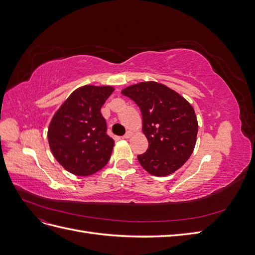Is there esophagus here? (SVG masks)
<instances>
[{"label": "esophagus", "mask_w": 255, "mask_h": 255, "mask_svg": "<svg viewBox=\"0 0 255 255\" xmlns=\"http://www.w3.org/2000/svg\"><path fill=\"white\" fill-rule=\"evenodd\" d=\"M130 136H132V133H130V132H128L126 135H123V136H122V138H125V139H128V138H129Z\"/></svg>", "instance_id": "34e87169"}]
</instances>
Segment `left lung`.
<instances>
[{
    "mask_svg": "<svg viewBox=\"0 0 255 255\" xmlns=\"http://www.w3.org/2000/svg\"><path fill=\"white\" fill-rule=\"evenodd\" d=\"M142 115V132L149 141L138 155L142 168L155 176L180 169L195 149L198 121L192 106L177 92L156 82H142L123 89Z\"/></svg>",
    "mask_w": 255,
    "mask_h": 255,
    "instance_id": "obj_1",
    "label": "left lung"
}]
</instances>
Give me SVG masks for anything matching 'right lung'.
I'll return each mask as SVG.
<instances>
[{
  "label": "right lung",
  "mask_w": 255,
  "mask_h": 255,
  "mask_svg": "<svg viewBox=\"0 0 255 255\" xmlns=\"http://www.w3.org/2000/svg\"><path fill=\"white\" fill-rule=\"evenodd\" d=\"M113 91L112 86L86 85L74 90L53 116L50 149L67 171L88 176L109 163L115 142L106 133L101 107Z\"/></svg>",
  "instance_id": "1"
}]
</instances>
